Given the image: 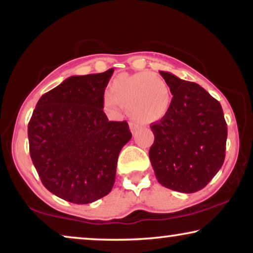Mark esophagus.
<instances>
[{"label": "esophagus", "mask_w": 253, "mask_h": 253, "mask_svg": "<svg viewBox=\"0 0 253 253\" xmlns=\"http://www.w3.org/2000/svg\"><path fill=\"white\" fill-rule=\"evenodd\" d=\"M129 126H130V130L132 131V133L138 129V126H137L136 123H133V122H130V123H129Z\"/></svg>", "instance_id": "obj_1"}]
</instances>
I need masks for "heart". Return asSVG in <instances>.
<instances>
[{
	"label": "heart",
	"mask_w": 253,
	"mask_h": 253,
	"mask_svg": "<svg viewBox=\"0 0 253 253\" xmlns=\"http://www.w3.org/2000/svg\"><path fill=\"white\" fill-rule=\"evenodd\" d=\"M172 95L167 83L148 71L120 75L110 84L105 105L113 109L116 105L126 109L133 120L153 123L167 115Z\"/></svg>",
	"instance_id": "1"
}]
</instances>
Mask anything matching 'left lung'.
<instances>
[{
  "mask_svg": "<svg viewBox=\"0 0 253 253\" xmlns=\"http://www.w3.org/2000/svg\"><path fill=\"white\" fill-rule=\"evenodd\" d=\"M172 94L167 115L152 123L148 155L158 182L192 193L209 184L226 157L227 123L222 107L196 83L160 71Z\"/></svg>",
  "mask_w": 253,
  "mask_h": 253,
  "instance_id": "1",
  "label": "left lung"
}]
</instances>
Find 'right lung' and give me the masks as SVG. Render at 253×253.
I'll return each mask as SVG.
<instances>
[{
	"label": "right lung",
	"instance_id": "add662e5",
	"mask_svg": "<svg viewBox=\"0 0 253 253\" xmlns=\"http://www.w3.org/2000/svg\"><path fill=\"white\" fill-rule=\"evenodd\" d=\"M114 69L72 76L39 99L29 122L30 155L55 196L89 204L112 191L117 159L132 134L126 121H108L103 94Z\"/></svg>",
	"mask_w": 253,
	"mask_h": 253
}]
</instances>
